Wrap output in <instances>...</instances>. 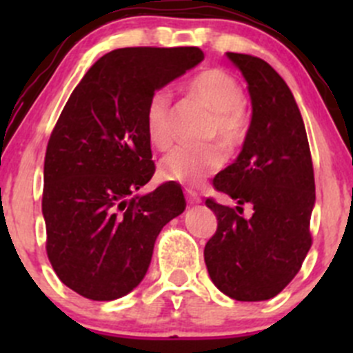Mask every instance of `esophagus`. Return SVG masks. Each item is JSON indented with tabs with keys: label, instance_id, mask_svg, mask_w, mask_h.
<instances>
[{
	"label": "esophagus",
	"instance_id": "obj_1",
	"mask_svg": "<svg viewBox=\"0 0 353 353\" xmlns=\"http://www.w3.org/2000/svg\"><path fill=\"white\" fill-rule=\"evenodd\" d=\"M186 199L190 205H198V203H201V196H199L198 193H194V191L191 190H186Z\"/></svg>",
	"mask_w": 353,
	"mask_h": 353
}]
</instances>
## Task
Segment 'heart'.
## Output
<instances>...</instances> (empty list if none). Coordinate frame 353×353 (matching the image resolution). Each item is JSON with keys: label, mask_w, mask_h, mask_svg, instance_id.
<instances>
[{"label": "heart", "mask_w": 353, "mask_h": 353, "mask_svg": "<svg viewBox=\"0 0 353 353\" xmlns=\"http://www.w3.org/2000/svg\"><path fill=\"white\" fill-rule=\"evenodd\" d=\"M191 97L213 110L210 137H216L223 147L234 148L245 137L244 92L239 81L227 71L210 68L194 74L186 83ZM172 97L167 90H157L145 110V130L152 147L163 150L172 141ZM225 162V152L219 145L190 147L181 145L163 157L160 176L167 181L198 186Z\"/></svg>", "instance_id": "heart-1"}]
</instances>
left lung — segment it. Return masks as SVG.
I'll return each instance as SVG.
<instances>
[{
  "mask_svg": "<svg viewBox=\"0 0 353 353\" xmlns=\"http://www.w3.org/2000/svg\"><path fill=\"white\" fill-rule=\"evenodd\" d=\"M248 81L252 116L239 157L213 179L237 206H206L216 232L205 245L212 282L230 299L268 301L285 288L311 249L314 170L304 121L283 78L263 59L227 52ZM249 202L253 215L240 213Z\"/></svg>",
  "mask_w": 353,
  "mask_h": 353,
  "instance_id": "1",
  "label": "left lung"
}]
</instances>
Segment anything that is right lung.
<instances>
[{"instance_id":"right-lung-1","label":"right lung","mask_w":353,"mask_h":353,"mask_svg":"<svg viewBox=\"0 0 353 353\" xmlns=\"http://www.w3.org/2000/svg\"><path fill=\"white\" fill-rule=\"evenodd\" d=\"M198 48H124L102 56L68 99L49 138L42 215L49 261L66 287L114 301L140 285L162 227L186 208L181 186L134 191L155 172L145 110L203 61Z\"/></svg>"}]
</instances>
